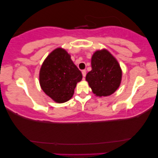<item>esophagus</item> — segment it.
Masks as SVG:
<instances>
[{"label": "esophagus", "instance_id": "esophagus-1", "mask_svg": "<svg viewBox=\"0 0 158 158\" xmlns=\"http://www.w3.org/2000/svg\"><path fill=\"white\" fill-rule=\"evenodd\" d=\"M82 74H83V76L85 77V75H86V70H82Z\"/></svg>", "mask_w": 158, "mask_h": 158}]
</instances>
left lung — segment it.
<instances>
[{
	"label": "left lung",
	"mask_w": 158,
	"mask_h": 158,
	"mask_svg": "<svg viewBox=\"0 0 158 158\" xmlns=\"http://www.w3.org/2000/svg\"><path fill=\"white\" fill-rule=\"evenodd\" d=\"M91 67L85 79L93 93L100 97L114 94L122 80V70L115 58L106 49L97 51L92 57Z\"/></svg>",
	"instance_id": "left-lung-1"
}]
</instances>
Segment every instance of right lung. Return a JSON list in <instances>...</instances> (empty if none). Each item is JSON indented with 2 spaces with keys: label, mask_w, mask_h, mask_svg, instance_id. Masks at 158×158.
<instances>
[{
  "label": "right lung",
  "mask_w": 158,
  "mask_h": 158,
  "mask_svg": "<svg viewBox=\"0 0 158 158\" xmlns=\"http://www.w3.org/2000/svg\"><path fill=\"white\" fill-rule=\"evenodd\" d=\"M81 70L73 63L64 49L57 48L43 62L40 73V83L45 94L57 103L72 98L77 83L82 80Z\"/></svg>",
  "instance_id": "add662e5"
}]
</instances>
